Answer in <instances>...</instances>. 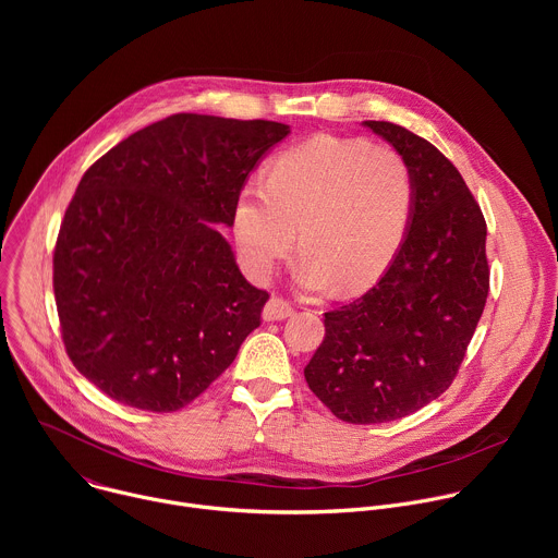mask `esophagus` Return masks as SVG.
<instances>
[{
	"label": "esophagus",
	"mask_w": 558,
	"mask_h": 558,
	"mask_svg": "<svg viewBox=\"0 0 558 558\" xmlns=\"http://www.w3.org/2000/svg\"><path fill=\"white\" fill-rule=\"evenodd\" d=\"M289 315H293V306H291V302H287L284 298H278V295H274V298H269V302L265 304V308H263V317L267 323H274V320H287Z\"/></svg>",
	"instance_id": "esophagus-1"
}]
</instances>
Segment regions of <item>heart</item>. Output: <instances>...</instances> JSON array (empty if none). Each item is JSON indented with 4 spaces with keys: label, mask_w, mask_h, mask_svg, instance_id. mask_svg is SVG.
Returning a JSON list of instances; mask_svg holds the SVG:
<instances>
[{
    "label": "heart",
    "mask_w": 558,
    "mask_h": 558,
    "mask_svg": "<svg viewBox=\"0 0 558 558\" xmlns=\"http://www.w3.org/2000/svg\"><path fill=\"white\" fill-rule=\"evenodd\" d=\"M415 201V177L400 151L317 134L276 154L265 181L238 190L231 231L256 280L274 274L300 233L298 284L308 291L342 284L355 293L373 287L400 254Z\"/></svg>",
    "instance_id": "obj_1"
}]
</instances>
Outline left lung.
<instances>
[{"label":"left lung","instance_id":"8db88e82","mask_svg":"<svg viewBox=\"0 0 558 558\" xmlns=\"http://www.w3.org/2000/svg\"><path fill=\"white\" fill-rule=\"evenodd\" d=\"M362 125L409 161L415 214L377 284L325 313L327 333L304 377L338 420L381 424L424 409L452 384L484 313L490 271L486 220L457 168L402 125Z\"/></svg>","mask_w":558,"mask_h":558}]
</instances>
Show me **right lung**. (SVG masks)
I'll return each instance as SVG.
<instances>
[{
    "label": "right lung",
    "mask_w": 558,
    "mask_h": 558,
    "mask_svg": "<svg viewBox=\"0 0 558 558\" xmlns=\"http://www.w3.org/2000/svg\"><path fill=\"white\" fill-rule=\"evenodd\" d=\"M289 125L172 114L84 174L54 247L68 357L112 400L172 413L235 360L269 293L215 227Z\"/></svg>",
    "instance_id": "add662e5"
}]
</instances>
